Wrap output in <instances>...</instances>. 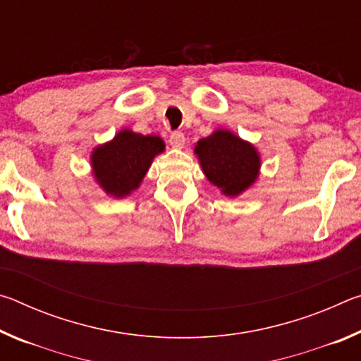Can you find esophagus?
<instances>
[{"instance_id": "1", "label": "esophagus", "mask_w": 361, "mask_h": 361, "mask_svg": "<svg viewBox=\"0 0 361 361\" xmlns=\"http://www.w3.org/2000/svg\"><path fill=\"white\" fill-rule=\"evenodd\" d=\"M170 145L173 146L176 149H181L183 146H185V135H183L181 132H173L172 135H170Z\"/></svg>"}]
</instances>
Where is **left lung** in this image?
I'll return each instance as SVG.
<instances>
[{
    "mask_svg": "<svg viewBox=\"0 0 361 361\" xmlns=\"http://www.w3.org/2000/svg\"><path fill=\"white\" fill-rule=\"evenodd\" d=\"M194 154L202 172L226 197H237L252 188L259 176L261 156L253 143L228 129H216L200 138Z\"/></svg>",
    "mask_w": 361,
    "mask_h": 361,
    "instance_id": "obj_1",
    "label": "left lung"
}]
</instances>
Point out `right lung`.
Instances as JSON below:
<instances>
[{
  "label": "right lung",
  "mask_w": 361,
  "mask_h": 361,
  "mask_svg": "<svg viewBox=\"0 0 361 361\" xmlns=\"http://www.w3.org/2000/svg\"><path fill=\"white\" fill-rule=\"evenodd\" d=\"M164 151L166 143L159 135L122 129L90 152L92 176L109 197L124 199L137 191L154 157Z\"/></svg>",
  "instance_id": "1"
}]
</instances>
